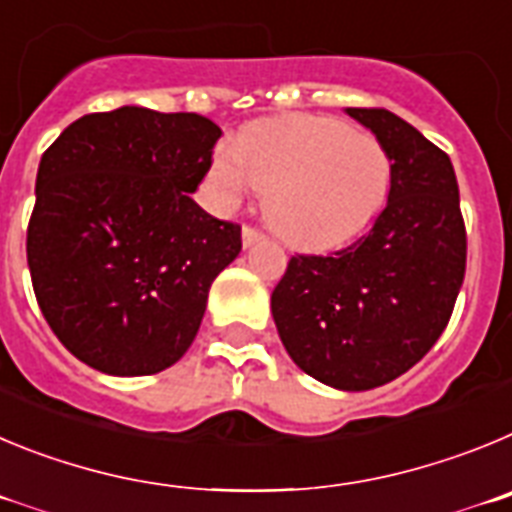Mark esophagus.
I'll list each match as a JSON object with an SVG mask.
<instances>
[{
  "instance_id": "esophagus-1",
  "label": "esophagus",
  "mask_w": 512,
  "mask_h": 512,
  "mask_svg": "<svg viewBox=\"0 0 512 512\" xmlns=\"http://www.w3.org/2000/svg\"><path fill=\"white\" fill-rule=\"evenodd\" d=\"M262 237H265V234H262L257 227H252V224H245V227H242V242H245V247L255 245L257 239Z\"/></svg>"
}]
</instances>
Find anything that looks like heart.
<instances>
[{"label": "heart", "mask_w": 512, "mask_h": 512, "mask_svg": "<svg viewBox=\"0 0 512 512\" xmlns=\"http://www.w3.org/2000/svg\"><path fill=\"white\" fill-rule=\"evenodd\" d=\"M211 176L224 199L267 193V219L296 245H336L370 222L388 199L393 158L372 132L311 114L252 124L219 147Z\"/></svg>", "instance_id": "1"}]
</instances>
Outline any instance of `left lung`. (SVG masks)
<instances>
[{
	"label": "left lung",
	"instance_id": "obj_1",
	"mask_svg": "<svg viewBox=\"0 0 512 512\" xmlns=\"http://www.w3.org/2000/svg\"><path fill=\"white\" fill-rule=\"evenodd\" d=\"M393 158L372 229L329 255H293L270 306L306 375L370 390L421 362L446 329L467 270V229L449 155L398 114L349 107Z\"/></svg>",
	"mask_w": 512,
	"mask_h": 512
}]
</instances>
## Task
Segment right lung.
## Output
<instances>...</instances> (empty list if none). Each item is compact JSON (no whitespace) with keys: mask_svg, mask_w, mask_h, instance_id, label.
<instances>
[{"mask_svg":"<svg viewBox=\"0 0 512 512\" xmlns=\"http://www.w3.org/2000/svg\"><path fill=\"white\" fill-rule=\"evenodd\" d=\"M222 130L145 107L68 124L40 158L27 265L63 347L107 375H155L188 352L242 227L191 193Z\"/></svg>","mask_w":512,"mask_h":512,"instance_id":"obj_1","label":"right lung"}]
</instances>
